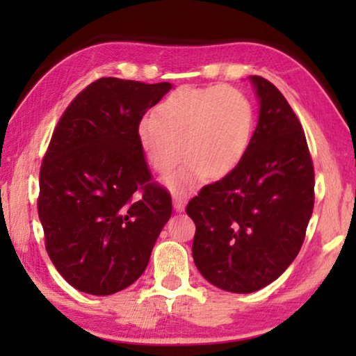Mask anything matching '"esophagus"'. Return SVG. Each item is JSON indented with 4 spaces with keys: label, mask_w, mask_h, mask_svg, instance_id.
Instances as JSON below:
<instances>
[{
    "label": "esophagus",
    "mask_w": 356,
    "mask_h": 356,
    "mask_svg": "<svg viewBox=\"0 0 356 356\" xmlns=\"http://www.w3.org/2000/svg\"><path fill=\"white\" fill-rule=\"evenodd\" d=\"M185 202H186L185 195L172 191V204H174V209H176V212H182L185 209Z\"/></svg>",
    "instance_id": "34e87169"
}]
</instances>
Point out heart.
Segmentation results:
<instances>
[{
    "label": "heart",
    "instance_id": "1",
    "mask_svg": "<svg viewBox=\"0 0 356 356\" xmlns=\"http://www.w3.org/2000/svg\"><path fill=\"white\" fill-rule=\"evenodd\" d=\"M254 111L246 95L231 86L179 88L161 102L156 114H146L138 125V140L149 163L165 172L174 190L195 188L209 176L232 172L248 152ZM184 147H181V143Z\"/></svg>",
    "mask_w": 356,
    "mask_h": 356
}]
</instances>
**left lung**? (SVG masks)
<instances>
[{"mask_svg": "<svg viewBox=\"0 0 356 356\" xmlns=\"http://www.w3.org/2000/svg\"><path fill=\"white\" fill-rule=\"evenodd\" d=\"M250 81L259 120L240 165L186 206L195 221L193 261L210 284L251 293L286 272L314 209V168L305 131L278 88Z\"/></svg>", "mask_w": 356, "mask_h": 356, "instance_id": "8db88e82", "label": "left lung"}]
</instances>
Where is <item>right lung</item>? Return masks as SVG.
Wrapping results in <instances>:
<instances>
[{"instance_id": "add662e5", "label": "right lung", "mask_w": 356, "mask_h": 356, "mask_svg": "<svg viewBox=\"0 0 356 356\" xmlns=\"http://www.w3.org/2000/svg\"><path fill=\"white\" fill-rule=\"evenodd\" d=\"M171 88L100 78L53 131L40 168L39 220L53 265L78 291L111 295L134 284L170 220L171 196L150 182L138 125Z\"/></svg>"}]
</instances>
